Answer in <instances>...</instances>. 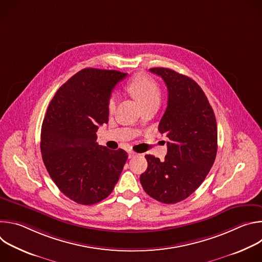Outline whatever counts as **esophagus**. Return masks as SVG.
I'll use <instances>...</instances> for the list:
<instances>
[{
	"label": "esophagus",
	"instance_id": "1",
	"mask_svg": "<svg viewBox=\"0 0 262 262\" xmlns=\"http://www.w3.org/2000/svg\"><path fill=\"white\" fill-rule=\"evenodd\" d=\"M137 156H139L137 152H135V151H133V150H129V151H128V158H129V159H133V158H135V157H137Z\"/></svg>",
	"mask_w": 262,
	"mask_h": 262
}]
</instances>
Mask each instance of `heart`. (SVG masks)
I'll return each instance as SVG.
<instances>
[{"instance_id": "heart-1", "label": "heart", "mask_w": 262, "mask_h": 262, "mask_svg": "<svg viewBox=\"0 0 262 262\" xmlns=\"http://www.w3.org/2000/svg\"><path fill=\"white\" fill-rule=\"evenodd\" d=\"M127 89L132 95L139 101L143 108L149 105H159L162 91L159 84L146 74H138L127 84ZM117 96L112 94L107 100L108 111H113L116 106Z\"/></svg>"}]
</instances>
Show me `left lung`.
<instances>
[{"label":"left lung","mask_w":262,"mask_h":262,"mask_svg":"<svg viewBox=\"0 0 262 262\" xmlns=\"http://www.w3.org/2000/svg\"><path fill=\"white\" fill-rule=\"evenodd\" d=\"M168 89V103L159 124L166 135L168 152L163 162L145 156L148 167L141 174L144 191L154 199L174 204L192 195L208 174L217 150L213 110L200 86L191 78L164 67L150 68Z\"/></svg>","instance_id":"obj_1"}]
</instances>
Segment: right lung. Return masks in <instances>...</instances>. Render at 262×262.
Wrapping results in <instances>:
<instances>
[{
	"instance_id": "right-lung-1",
	"label": "right lung",
	"mask_w": 262,
	"mask_h": 262,
	"mask_svg": "<svg viewBox=\"0 0 262 262\" xmlns=\"http://www.w3.org/2000/svg\"><path fill=\"white\" fill-rule=\"evenodd\" d=\"M127 73L85 68L56 92L41 126L45 166L69 199L92 205L106 198L117 183L127 154L96 143L99 125L107 123V100Z\"/></svg>"
}]
</instances>
